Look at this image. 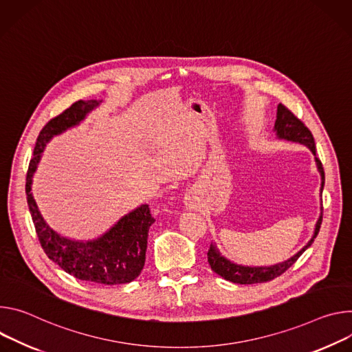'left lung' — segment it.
<instances>
[{
  "mask_svg": "<svg viewBox=\"0 0 352 352\" xmlns=\"http://www.w3.org/2000/svg\"><path fill=\"white\" fill-rule=\"evenodd\" d=\"M276 133L278 135V138H284L288 141H294V142H300L303 145H306L311 152L315 155L316 160V165L318 169L320 172L322 176V191H323V186H324V170H323V165L320 162V160L316 156V146H315V140L314 135H311L310 130L305 126L303 122H300L298 117L283 103L278 104L277 107V120L274 124ZM323 221V207H322V215L316 223V229H315V235L314 238L310 239V242L300 250L298 252L294 257H291L289 260L271 265V267H245V265H238L235 263H232L229 260H226L225 257H222L219 254V252L215 249L214 245L210 246L208 249V263L212 268L214 272H217L218 276H221L222 278H225L226 281L235 283V284H242V285H249V284H258V283H268L271 280H274L277 277H280L281 274L295 264V261L302 256V253L315 242L318 233L320 230V225Z\"/></svg>",
  "mask_w": 352,
  "mask_h": 352,
  "instance_id": "obj_1",
  "label": "left lung"
}]
</instances>
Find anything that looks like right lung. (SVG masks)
I'll return each mask as SVG.
<instances>
[{
	"instance_id": "right-lung-1",
	"label": "right lung",
	"mask_w": 352,
	"mask_h": 352,
	"mask_svg": "<svg viewBox=\"0 0 352 352\" xmlns=\"http://www.w3.org/2000/svg\"><path fill=\"white\" fill-rule=\"evenodd\" d=\"M98 104L99 102L96 100H76L38 133L33 158L29 162L26 173V200L38 242L50 260L78 280L104 285H120L134 281L142 271L148 230L155 222L149 206L144 204L124 215L96 241L75 242L60 236L45 222L30 192L32 176L41 161L46 144L54 135L84 120L87 113Z\"/></svg>"
}]
</instances>
